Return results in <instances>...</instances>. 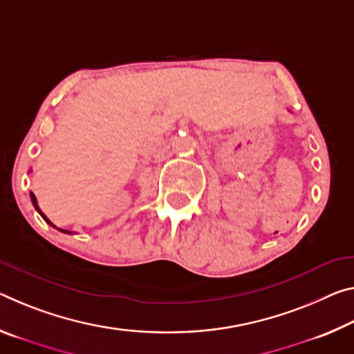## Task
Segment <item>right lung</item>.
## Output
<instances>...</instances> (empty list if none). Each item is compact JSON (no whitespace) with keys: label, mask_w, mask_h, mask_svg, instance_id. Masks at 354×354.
I'll use <instances>...</instances> for the list:
<instances>
[{"label":"right lung","mask_w":354,"mask_h":354,"mask_svg":"<svg viewBox=\"0 0 354 354\" xmlns=\"http://www.w3.org/2000/svg\"><path fill=\"white\" fill-rule=\"evenodd\" d=\"M31 171V170H30ZM30 197H31V203H32V206H35V209L39 212V214H41L42 216V218H44V221H46L47 223H48V225H52L53 228H56V230H58V232H61V233H66V234H74V233H72V232H69V230H63V228H58V227H56V225H53V223L52 222H50V218L46 216V214H44V212L41 211V207H39V205H37V198H36V195L35 194H32V192H30Z\"/></svg>","instance_id":"right-lung-1"}]
</instances>
